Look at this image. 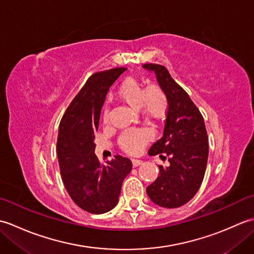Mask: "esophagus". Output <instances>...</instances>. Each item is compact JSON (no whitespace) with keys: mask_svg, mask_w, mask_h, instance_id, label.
<instances>
[{"mask_svg":"<svg viewBox=\"0 0 254 254\" xmlns=\"http://www.w3.org/2000/svg\"><path fill=\"white\" fill-rule=\"evenodd\" d=\"M142 163H143V161L141 159H132L133 167H138Z\"/></svg>","mask_w":254,"mask_h":254,"instance_id":"esophagus-1","label":"esophagus"}]
</instances>
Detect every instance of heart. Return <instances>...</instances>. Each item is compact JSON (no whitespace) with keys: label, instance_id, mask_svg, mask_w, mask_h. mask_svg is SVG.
<instances>
[{"label":"heart","instance_id":"heart-1","mask_svg":"<svg viewBox=\"0 0 254 254\" xmlns=\"http://www.w3.org/2000/svg\"><path fill=\"white\" fill-rule=\"evenodd\" d=\"M118 96L124 104L134 109L142 108L145 115L152 119H158L164 115L167 107V96L158 85H150L145 88L136 79L128 77L119 88ZM108 118V109L104 111V120ZM152 138L148 128H134L122 133L119 139L120 146L128 154H136Z\"/></svg>","mask_w":254,"mask_h":254}]
</instances>
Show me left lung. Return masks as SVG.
<instances>
[{
    "instance_id": "left-lung-1",
    "label": "left lung",
    "mask_w": 254,
    "mask_h": 254,
    "mask_svg": "<svg viewBox=\"0 0 254 254\" xmlns=\"http://www.w3.org/2000/svg\"><path fill=\"white\" fill-rule=\"evenodd\" d=\"M143 67L155 73L168 101L163 136L152 145L148 154L170 157L168 167L158 166V178L146 192L158 206L180 207L195 195L206 169L208 138L204 119L165 66L148 63Z\"/></svg>"
}]
</instances>
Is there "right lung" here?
Segmentation results:
<instances>
[{
    "label": "right lung",
    "instance_id": "right-lung-1",
    "mask_svg": "<svg viewBox=\"0 0 254 254\" xmlns=\"http://www.w3.org/2000/svg\"><path fill=\"white\" fill-rule=\"evenodd\" d=\"M126 69L117 67L91 75L59 126L57 154L64 187L74 203L91 214L115 208L122 182L132 170L131 160L119 155L101 164L94 142L106 95Z\"/></svg>",
    "mask_w": 254,
    "mask_h": 254
}]
</instances>
